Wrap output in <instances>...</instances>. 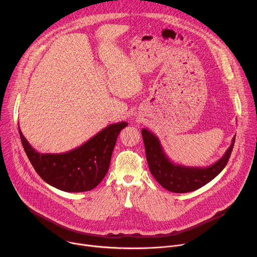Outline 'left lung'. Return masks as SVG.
<instances>
[{
  "mask_svg": "<svg viewBox=\"0 0 257 257\" xmlns=\"http://www.w3.org/2000/svg\"><path fill=\"white\" fill-rule=\"evenodd\" d=\"M142 134L151 173L163 188L179 194L196 191L215 178L225 167L236 139L235 135L229 148L214 164L208 167H189L173 163L153 132L144 128Z\"/></svg>",
  "mask_w": 257,
  "mask_h": 257,
  "instance_id": "obj_1",
  "label": "left lung"
}]
</instances>
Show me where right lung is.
<instances>
[{"instance_id": "right-lung-1", "label": "right lung", "mask_w": 257, "mask_h": 257, "mask_svg": "<svg viewBox=\"0 0 257 257\" xmlns=\"http://www.w3.org/2000/svg\"><path fill=\"white\" fill-rule=\"evenodd\" d=\"M127 125L126 122L110 124L82 146L60 154L37 152L19 126L18 130L23 149L43 180L63 192L81 193L93 190L104 178L116 138Z\"/></svg>"}]
</instances>
